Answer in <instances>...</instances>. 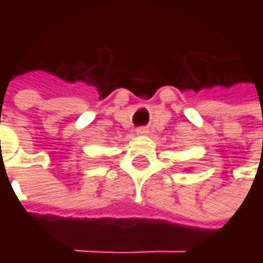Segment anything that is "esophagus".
<instances>
[{
    "label": "esophagus",
    "mask_w": 263,
    "mask_h": 263,
    "mask_svg": "<svg viewBox=\"0 0 263 263\" xmlns=\"http://www.w3.org/2000/svg\"><path fill=\"white\" fill-rule=\"evenodd\" d=\"M136 135L137 136H145V135H147V128L146 127H139V128H136Z\"/></svg>",
    "instance_id": "obj_1"
}]
</instances>
